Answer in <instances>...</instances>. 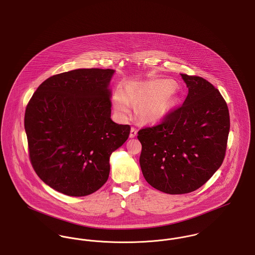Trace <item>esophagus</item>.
I'll use <instances>...</instances> for the list:
<instances>
[{
  "instance_id": "1",
  "label": "esophagus",
  "mask_w": 255,
  "mask_h": 255,
  "mask_svg": "<svg viewBox=\"0 0 255 255\" xmlns=\"http://www.w3.org/2000/svg\"><path fill=\"white\" fill-rule=\"evenodd\" d=\"M137 130L136 128L132 127L131 128V131H130V137H135L137 136Z\"/></svg>"
}]
</instances>
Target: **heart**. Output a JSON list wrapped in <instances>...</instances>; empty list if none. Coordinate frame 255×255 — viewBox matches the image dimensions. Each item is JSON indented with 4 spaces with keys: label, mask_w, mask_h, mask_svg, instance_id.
Segmentation results:
<instances>
[{
    "label": "heart",
    "mask_w": 255,
    "mask_h": 255,
    "mask_svg": "<svg viewBox=\"0 0 255 255\" xmlns=\"http://www.w3.org/2000/svg\"><path fill=\"white\" fill-rule=\"evenodd\" d=\"M176 82L170 79H154L131 84L126 87L124 94L117 92L113 97L115 111L121 118L129 117L131 104H138V118L149 124L160 122L175 108L178 101Z\"/></svg>",
    "instance_id": "1"
}]
</instances>
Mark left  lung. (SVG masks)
Wrapping results in <instances>:
<instances>
[{"instance_id": "8db88e82", "label": "left lung", "mask_w": 255, "mask_h": 255, "mask_svg": "<svg viewBox=\"0 0 255 255\" xmlns=\"http://www.w3.org/2000/svg\"><path fill=\"white\" fill-rule=\"evenodd\" d=\"M188 88L183 105L163 122L137 132L145 180L167 194L205 184L221 166L230 130L227 104L208 80L180 74Z\"/></svg>"}]
</instances>
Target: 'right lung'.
<instances>
[{"label": "right lung", "instance_id": "obj_1", "mask_svg": "<svg viewBox=\"0 0 255 255\" xmlns=\"http://www.w3.org/2000/svg\"><path fill=\"white\" fill-rule=\"evenodd\" d=\"M112 69H78L44 80L27 105L24 126L39 178L68 196H86L110 175V157L129 137L114 122Z\"/></svg>", "mask_w": 255, "mask_h": 255}]
</instances>
